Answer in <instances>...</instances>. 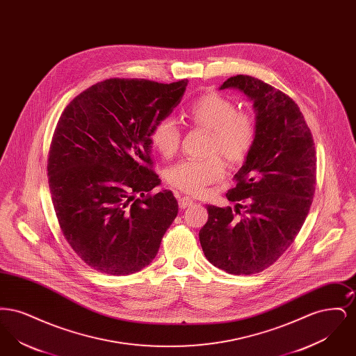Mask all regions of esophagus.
<instances>
[{
	"label": "esophagus",
	"instance_id": "1",
	"mask_svg": "<svg viewBox=\"0 0 356 356\" xmlns=\"http://www.w3.org/2000/svg\"><path fill=\"white\" fill-rule=\"evenodd\" d=\"M193 203H195V202H193L192 199L186 197V196H180V197H179V205H180V208H183V209L191 207Z\"/></svg>",
	"mask_w": 356,
	"mask_h": 356
}]
</instances>
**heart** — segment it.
<instances>
[{"instance_id":"heart-1","label":"heart","mask_w":356,"mask_h":356,"mask_svg":"<svg viewBox=\"0 0 356 356\" xmlns=\"http://www.w3.org/2000/svg\"><path fill=\"white\" fill-rule=\"evenodd\" d=\"M184 116L192 127L209 131L208 152L220 153L231 164L244 161L254 148L257 134L254 116L237 111L235 102L219 93H207L196 99L186 108ZM149 138L157 152L172 157L179 151L181 129L176 120L164 116L153 124ZM224 172L219 156L189 157L170 167L165 177L170 186L189 195H200L207 186L220 180Z\"/></svg>"}]
</instances>
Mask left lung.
Returning <instances> with one entry per match:
<instances>
[{
	"instance_id": "obj_1",
	"label": "left lung",
	"mask_w": 356,
	"mask_h": 356,
	"mask_svg": "<svg viewBox=\"0 0 356 356\" xmlns=\"http://www.w3.org/2000/svg\"><path fill=\"white\" fill-rule=\"evenodd\" d=\"M234 88L254 102L256 140L231 207L208 205V221L199 232L211 264L232 275L264 271L287 251L312 204L316 152L311 131L298 104L279 89L251 76L237 74L220 89Z\"/></svg>"
}]
</instances>
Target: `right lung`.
I'll return each instance as SVG.
<instances>
[{
  "label": "right lung",
  "instance_id": "1",
  "mask_svg": "<svg viewBox=\"0 0 356 356\" xmlns=\"http://www.w3.org/2000/svg\"><path fill=\"white\" fill-rule=\"evenodd\" d=\"M188 80L109 79L69 102L51 138L48 176L56 216L73 251L106 275L152 263L179 212L153 172L149 132L179 105Z\"/></svg>",
  "mask_w": 356,
  "mask_h": 356
}]
</instances>
